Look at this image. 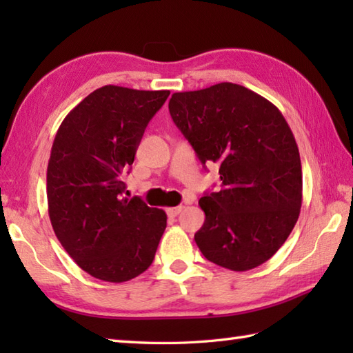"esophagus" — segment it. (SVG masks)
Masks as SVG:
<instances>
[{
  "label": "esophagus",
  "instance_id": "1",
  "mask_svg": "<svg viewBox=\"0 0 353 353\" xmlns=\"http://www.w3.org/2000/svg\"><path fill=\"white\" fill-rule=\"evenodd\" d=\"M182 209H183V206L168 208V209H167V214H168V216H177L179 214H181V212H182Z\"/></svg>",
  "mask_w": 353,
  "mask_h": 353
}]
</instances>
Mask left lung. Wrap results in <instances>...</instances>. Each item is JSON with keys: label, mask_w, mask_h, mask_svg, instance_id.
<instances>
[{"label": "left lung", "mask_w": 353, "mask_h": 353, "mask_svg": "<svg viewBox=\"0 0 353 353\" xmlns=\"http://www.w3.org/2000/svg\"><path fill=\"white\" fill-rule=\"evenodd\" d=\"M168 109L201 163H220L223 188L199 200L206 215L194 235L200 252L234 272L264 264L302 206L301 156L281 110L229 81L172 94Z\"/></svg>", "instance_id": "left-lung-1"}]
</instances>
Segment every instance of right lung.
Returning <instances> with one entry per match:
<instances>
[{"instance_id": "add662e5", "label": "right lung", "mask_w": 353, "mask_h": 353, "mask_svg": "<svg viewBox=\"0 0 353 353\" xmlns=\"http://www.w3.org/2000/svg\"><path fill=\"white\" fill-rule=\"evenodd\" d=\"M170 91L108 85L65 117L51 147L47 199L51 226L86 273L125 282L152 265L167 214L123 196L150 119Z\"/></svg>"}]
</instances>
